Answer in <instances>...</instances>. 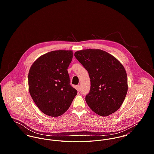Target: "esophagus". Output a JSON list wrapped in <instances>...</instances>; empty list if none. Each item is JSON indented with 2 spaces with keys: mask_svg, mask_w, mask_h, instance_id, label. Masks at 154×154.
Here are the masks:
<instances>
[{
  "mask_svg": "<svg viewBox=\"0 0 154 154\" xmlns=\"http://www.w3.org/2000/svg\"><path fill=\"white\" fill-rule=\"evenodd\" d=\"M76 89H77V91H81V86L79 85H76Z\"/></svg>",
  "mask_w": 154,
  "mask_h": 154,
  "instance_id": "1",
  "label": "esophagus"
}]
</instances>
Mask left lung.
I'll return each instance as SVG.
<instances>
[{
  "label": "left lung",
  "mask_w": 154,
  "mask_h": 154,
  "mask_svg": "<svg viewBox=\"0 0 154 154\" xmlns=\"http://www.w3.org/2000/svg\"><path fill=\"white\" fill-rule=\"evenodd\" d=\"M75 57L89 73L91 88L85 101L89 108L104 117L116 112L123 104L128 89L123 66L114 56L99 49L78 51Z\"/></svg>",
  "instance_id": "1"
}]
</instances>
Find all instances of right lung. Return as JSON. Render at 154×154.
<instances>
[{
	"label": "right lung",
	"mask_w": 154,
	"mask_h": 154,
	"mask_svg": "<svg viewBox=\"0 0 154 154\" xmlns=\"http://www.w3.org/2000/svg\"><path fill=\"white\" fill-rule=\"evenodd\" d=\"M73 57L70 50H56L40 56L28 73L30 95L43 113L57 117L65 112L77 94L67 70Z\"/></svg>",
	"instance_id": "obj_1"
}]
</instances>
